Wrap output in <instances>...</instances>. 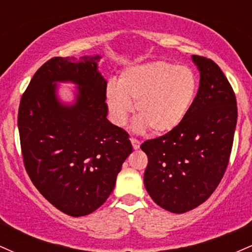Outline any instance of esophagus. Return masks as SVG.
I'll return each instance as SVG.
<instances>
[{
  "instance_id": "34e87169",
  "label": "esophagus",
  "mask_w": 252,
  "mask_h": 252,
  "mask_svg": "<svg viewBox=\"0 0 252 252\" xmlns=\"http://www.w3.org/2000/svg\"><path fill=\"white\" fill-rule=\"evenodd\" d=\"M130 142H131L132 148H134L135 150H137L138 148H140V141H137V140H136V138L130 137Z\"/></svg>"
}]
</instances>
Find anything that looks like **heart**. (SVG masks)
<instances>
[{
	"label": "heart",
	"instance_id": "1",
	"mask_svg": "<svg viewBox=\"0 0 252 252\" xmlns=\"http://www.w3.org/2000/svg\"><path fill=\"white\" fill-rule=\"evenodd\" d=\"M198 80L192 68L166 62L129 66L121 72L117 86L110 84L105 102L116 126H124L131 104L137 121L135 129L149 128L153 134H166L180 124L194 102Z\"/></svg>",
	"mask_w": 252,
	"mask_h": 252
}]
</instances>
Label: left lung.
I'll use <instances>...</instances> for the list:
<instances>
[{
  "label": "left lung",
  "instance_id": "1",
  "mask_svg": "<svg viewBox=\"0 0 252 252\" xmlns=\"http://www.w3.org/2000/svg\"><path fill=\"white\" fill-rule=\"evenodd\" d=\"M198 94L172 131L141 144L148 156L144 186L158 206L185 213L210 198L224 176L237 124L235 92L217 63L192 56Z\"/></svg>",
  "mask_w": 252,
  "mask_h": 252
}]
</instances>
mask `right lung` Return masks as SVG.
I'll list each match as a JSON object with an SVG mask.
<instances>
[{
    "mask_svg": "<svg viewBox=\"0 0 252 252\" xmlns=\"http://www.w3.org/2000/svg\"><path fill=\"white\" fill-rule=\"evenodd\" d=\"M99 59L52 58L35 72L20 102L17 126L26 170L37 190L72 217L102 206L132 152L128 132L106 118ZM66 81L77 85L72 104L56 96V83Z\"/></svg>",
    "mask_w": 252,
    "mask_h": 252,
    "instance_id": "obj_1",
    "label": "right lung"
}]
</instances>
